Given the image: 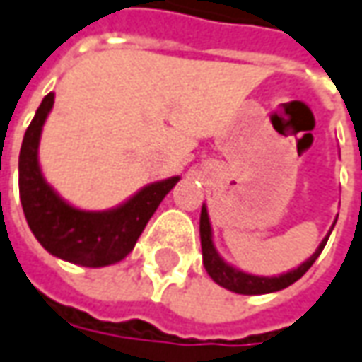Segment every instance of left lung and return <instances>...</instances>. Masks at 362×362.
Segmentation results:
<instances>
[{"mask_svg":"<svg viewBox=\"0 0 362 362\" xmlns=\"http://www.w3.org/2000/svg\"><path fill=\"white\" fill-rule=\"evenodd\" d=\"M337 223V221H334ZM334 227V225H333ZM333 231V229H331ZM199 233H201V249H203V265L207 269L209 277L221 285V287L229 288L233 293H239V295H265V293H275L281 288H287L288 285H293L295 281H299L311 265L317 261V257L321 255L325 249V245L329 241V235L321 241V245L317 247V251L305 261L300 263L297 269L288 271L285 275H279V277H259V275H249L243 273L235 267L227 265L217 253L215 245H213V233H211V223H209V213L207 207L203 205L201 209V221H199Z\"/></svg>","mask_w":362,"mask_h":362,"instance_id":"obj_1","label":"left lung"}]
</instances>
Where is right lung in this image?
I'll use <instances>...</instances> for the list:
<instances>
[{
  "label": "right lung",
  "instance_id": "right-lung-1",
  "mask_svg": "<svg viewBox=\"0 0 362 362\" xmlns=\"http://www.w3.org/2000/svg\"><path fill=\"white\" fill-rule=\"evenodd\" d=\"M53 99V93L43 97L19 151V199L29 229L47 253L63 261L81 267L113 265L133 251L147 221L177 185L179 177L143 187L115 209H75L43 179L37 161L41 129Z\"/></svg>",
  "mask_w": 362,
  "mask_h": 362
}]
</instances>
